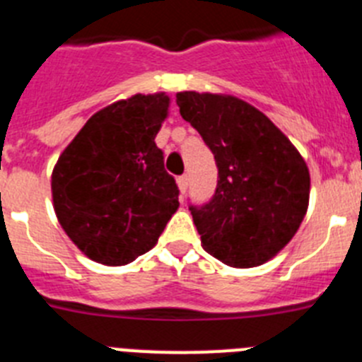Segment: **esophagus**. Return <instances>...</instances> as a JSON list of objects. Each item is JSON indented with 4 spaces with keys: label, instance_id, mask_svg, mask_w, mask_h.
Returning <instances> with one entry per match:
<instances>
[{
    "label": "esophagus",
    "instance_id": "obj_1",
    "mask_svg": "<svg viewBox=\"0 0 362 362\" xmlns=\"http://www.w3.org/2000/svg\"><path fill=\"white\" fill-rule=\"evenodd\" d=\"M177 187H179V192H181V196H185V194H187V188H188V175H179Z\"/></svg>",
    "mask_w": 362,
    "mask_h": 362
}]
</instances>
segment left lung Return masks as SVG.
Here are the masks:
<instances>
[{"label":"left lung","mask_w":362,"mask_h":362,"mask_svg":"<svg viewBox=\"0 0 362 362\" xmlns=\"http://www.w3.org/2000/svg\"><path fill=\"white\" fill-rule=\"evenodd\" d=\"M175 103L217 165L214 197L190 206L201 245L228 267L267 263L288 245L308 210L305 159L263 112L243 99L187 90L175 95Z\"/></svg>","instance_id":"8db88e82"}]
</instances>
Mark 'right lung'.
Masks as SVG:
<instances>
[{
	"label": "right lung",
	"mask_w": 362,
	"mask_h": 362,
	"mask_svg": "<svg viewBox=\"0 0 362 362\" xmlns=\"http://www.w3.org/2000/svg\"><path fill=\"white\" fill-rule=\"evenodd\" d=\"M165 92L136 94L95 112L52 170L57 221L92 261L123 267L156 246L179 206L156 145Z\"/></svg>",
	"instance_id": "add662e5"
}]
</instances>
